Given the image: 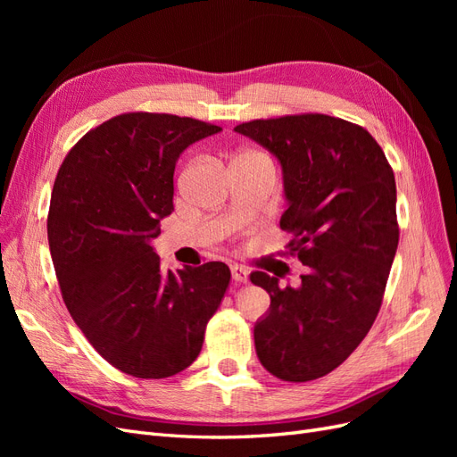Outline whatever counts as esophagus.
<instances>
[{
    "label": "esophagus",
    "mask_w": 457,
    "mask_h": 457,
    "mask_svg": "<svg viewBox=\"0 0 457 457\" xmlns=\"http://www.w3.org/2000/svg\"><path fill=\"white\" fill-rule=\"evenodd\" d=\"M230 270H232V280L234 282H238V284L247 282V274H250V272H247V269H244L240 265H232Z\"/></svg>",
    "instance_id": "34e87169"
}]
</instances>
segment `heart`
I'll return each instance as SVG.
<instances>
[{
  "mask_svg": "<svg viewBox=\"0 0 457 457\" xmlns=\"http://www.w3.org/2000/svg\"><path fill=\"white\" fill-rule=\"evenodd\" d=\"M250 154H259V152H250ZM259 156H262V154H259ZM267 158V156H265Z\"/></svg>",
  "mask_w": 457,
  "mask_h": 457,
  "instance_id": "b5f03b06",
  "label": "heart"
}]
</instances>
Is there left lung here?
Masks as SVG:
<instances>
[{
  "mask_svg": "<svg viewBox=\"0 0 457 457\" xmlns=\"http://www.w3.org/2000/svg\"><path fill=\"white\" fill-rule=\"evenodd\" d=\"M234 131L280 162V228L307 267L299 287L250 274L270 295L253 328L255 351L278 379L312 381L347 361L379 312L398 245L395 173L376 139L341 118L282 116Z\"/></svg>",
  "mask_w": 457,
  "mask_h": 457,
  "instance_id": "left-lung-1",
  "label": "left lung"
}]
</instances>
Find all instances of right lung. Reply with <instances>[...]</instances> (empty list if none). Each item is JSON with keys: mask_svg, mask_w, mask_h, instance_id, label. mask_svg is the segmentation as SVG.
<instances>
[{"mask_svg": "<svg viewBox=\"0 0 457 457\" xmlns=\"http://www.w3.org/2000/svg\"><path fill=\"white\" fill-rule=\"evenodd\" d=\"M195 118L120 114L68 152L47 237L68 312L106 362L141 379L196 361L230 270L220 261L163 270L152 240L173 210L179 156L219 133Z\"/></svg>", "mask_w": 457, "mask_h": 457, "instance_id": "obj_1", "label": "right lung"}]
</instances>
